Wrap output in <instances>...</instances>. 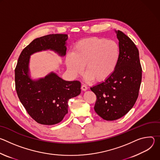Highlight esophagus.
I'll return each instance as SVG.
<instances>
[{"label":"esophagus","mask_w":160,"mask_h":160,"mask_svg":"<svg viewBox=\"0 0 160 160\" xmlns=\"http://www.w3.org/2000/svg\"><path fill=\"white\" fill-rule=\"evenodd\" d=\"M82 90H83V91H85V90H87V88H88V87L85 85V84H83V85H82Z\"/></svg>","instance_id":"esophagus-1"}]
</instances>
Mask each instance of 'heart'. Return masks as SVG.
<instances>
[{"label": "heart", "instance_id": "b5f03b06", "mask_svg": "<svg viewBox=\"0 0 160 160\" xmlns=\"http://www.w3.org/2000/svg\"><path fill=\"white\" fill-rule=\"evenodd\" d=\"M120 57L118 43L112 40L90 37L77 42L72 54L66 58V64L73 75L85 71V79L101 82L110 77L116 70Z\"/></svg>", "mask_w": 160, "mask_h": 160}]
</instances>
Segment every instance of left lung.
<instances>
[{
	"label": "left lung",
	"mask_w": 160,
	"mask_h": 160,
	"mask_svg": "<svg viewBox=\"0 0 160 160\" xmlns=\"http://www.w3.org/2000/svg\"><path fill=\"white\" fill-rule=\"evenodd\" d=\"M115 32L120 49L117 69L104 82L90 87L97 97L94 110L107 121L122 118L132 108L138 98L142 80L138 49L122 32Z\"/></svg>",
	"instance_id": "left-lung-1"
}]
</instances>
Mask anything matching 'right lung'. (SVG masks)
Here are the masks:
<instances>
[{
	"label": "right lung",
	"instance_id": "obj_1",
	"mask_svg": "<svg viewBox=\"0 0 160 160\" xmlns=\"http://www.w3.org/2000/svg\"><path fill=\"white\" fill-rule=\"evenodd\" d=\"M66 34H51L33 40L22 50L15 69L18 96L30 115L37 123L52 125L61 122L68 113V100L81 92L79 81H66L51 72L44 78H31L30 56L50 50L59 56L66 55Z\"/></svg>",
	"mask_w": 160,
	"mask_h": 160
}]
</instances>
